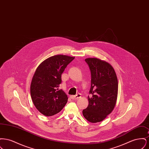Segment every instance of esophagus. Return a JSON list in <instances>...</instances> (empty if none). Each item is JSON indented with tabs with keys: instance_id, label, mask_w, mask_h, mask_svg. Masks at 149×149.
<instances>
[{
	"instance_id": "obj_1",
	"label": "esophagus",
	"mask_w": 149,
	"mask_h": 149,
	"mask_svg": "<svg viewBox=\"0 0 149 149\" xmlns=\"http://www.w3.org/2000/svg\"><path fill=\"white\" fill-rule=\"evenodd\" d=\"M81 97V95L80 94H78L75 95H71L70 98L72 99H78L80 98Z\"/></svg>"
}]
</instances>
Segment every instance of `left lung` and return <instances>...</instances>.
Instances as JSON below:
<instances>
[{
	"instance_id": "obj_1",
	"label": "left lung",
	"mask_w": 149,
	"mask_h": 149,
	"mask_svg": "<svg viewBox=\"0 0 149 149\" xmlns=\"http://www.w3.org/2000/svg\"><path fill=\"white\" fill-rule=\"evenodd\" d=\"M85 62L91 72V86L88 97L89 104L83 110L85 119L92 123L104 120L116 106L118 80L112 65L97 58H87Z\"/></svg>"
}]
</instances>
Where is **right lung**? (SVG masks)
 <instances>
[{"label":"right lung","instance_id":"1","mask_svg":"<svg viewBox=\"0 0 149 149\" xmlns=\"http://www.w3.org/2000/svg\"><path fill=\"white\" fill-rule=\"evenodd\" d=\"M74 58L63 55L50 57L36 70L31 84V95L36 108L44 116L58 113L66 104L68 96L59 86L61 74Z\"/></svg>","mask_w":149,"mask_h":149}]
</instances>
